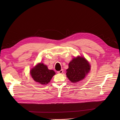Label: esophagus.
<instances>
[{"label":"esophagus","mask_w":120,"mask_h":120,"mask_svg":"<svg viewBox=\"0 0 120 120\" xmlns=\"http://www.w3.org/2000/svg\"><path fill=\"white\" fill-rule=\"evenodd\" d=\"M63 72V69L61 70L60 71H57V73H60V74H61V73H62Z\"/></svg>","instance_id":"esophagus-1"}]
</instances>
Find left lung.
<instances>
[{
    "label": "left lung",
    "instance_id": "8db88e82",
    "mask_svg": "<svg viewBox=\"0 0 120 120\" xmlns=\"http://www.w3.org/2000/svg\"><path fill=\"white\" fill-rule=\"evenodd\" d=\"M66 75L72 83H77L84 79L90 70V66L85 58L77 56L69 63Z\"/></svg>",
    "mask_w": 120,
    "mask_h": 120
}]
</instances>
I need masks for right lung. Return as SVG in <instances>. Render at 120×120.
<instances>
[{"label":"right lung","instance_id":"add662e5","mask_svg":"<svg viewBox=\"0 0 120 120\" xmlns=\"http://www.w3.org/2000/svg\"><path fill=\"white\" fill-rule=\"evenodd\" d=\"M30 73L35 82L42 85H47L55 74L53 70H49L46 65L42 63L38 64L31 69Z\"/></svg>","mask_w":120,"mask_h":120}]
</instances>
